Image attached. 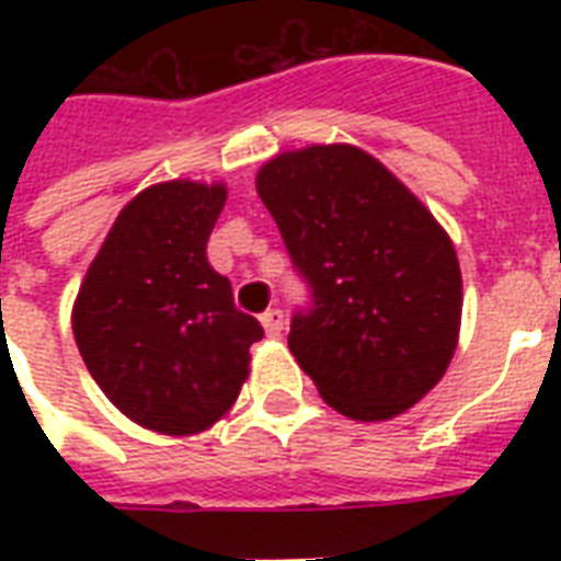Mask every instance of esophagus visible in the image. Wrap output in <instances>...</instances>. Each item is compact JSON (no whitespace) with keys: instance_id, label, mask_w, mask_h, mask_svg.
I'll use <instances>...</instances> for the list:
<instances>
[{"instance_id":"34e87169","label":"esophagus","mask_w":561,"mask_h":561,"mask_svg":"<svg viewBox=\"0 0 561 561\" xmlns=\"http://www.w3.org/2000/svg\"><path fill=\"white\" fill-rule=\"evenodd\" d=\"M262 325L271 337H282V332H285V314H282L279 308H271V311L262 314Z\"/></svg>"}]
</instances>
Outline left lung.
<instances>
[{
  "instance_id": "obj_1",
  "label": "left lung",
  "mask_w": 561,
  "mask_h": 561,
  "mask_svg": "<svg viewBox=\"0 0 561 561\" xmlns=\"http://www.w3.org/2000/svg\"><path fill=\"white\" fill-rule=\"evenodd\" d=\"M255 192L314 294L288 350L325 404L383 422L425 399L462 314L460 262L425 203L355 145L276 153Z\"/></svg>"
}]
</instances>
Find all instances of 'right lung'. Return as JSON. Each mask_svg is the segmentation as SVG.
Wrapping results in <instances>:
<instances>
[{
  "instance_id": "1",
  "label": "right lung",
  "mask_w": 561,
  "mask_h": 561,
  "mask_svg": "<svg viewBox=\"0 0 561 561\" xmlns=\"http://www.w3.org/2000/svg\"><path fill=\"white\" fill-rule=\"evenodd\" d=\"M224 203V183L169 180L139 192L75 297L83 364L130 422L157 434L192 436L227 416L250 375V346L264 337L206 262Z\"/></svg>"
}]
</instances>
